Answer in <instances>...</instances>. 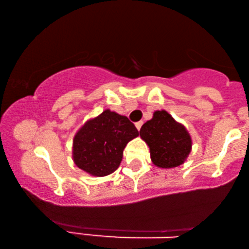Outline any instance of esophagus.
<instances>
[{
	"mask_svg": "<svg viewBox=\"0 0 249 249\" xmlns=\"http://www.w3.org/2000/svg\"><path fill=\"white\" fill-rule=\"evenodd\" d=\"M142 125V121H140V122H137V123H135V126H136V128H137L138 130L141 129Z\"/></svg>",
	"mask_w": 249,
	"mask_h": 249,
	"instance_id": "esophagus-1",
	"label": "esophagus"
}]
</instances>
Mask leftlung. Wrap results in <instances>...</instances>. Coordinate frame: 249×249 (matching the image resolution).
Instances as JSON below:
<instances>
[{
	"instance_id": "1",
	"label": "left lung",
	"mask_w": 249,
	"mask_h": 249,
	"mask_svg": "<svg viewBox=\"0 0 249 249\" xmlns=\"http://www.w3.org/2000/svg\"><path fill=\"white\" fill-rule=\"evenodd\" d=\"M141 137L150 149V158L159 168H175L182 165L190 154L192 141L182 124L166 111H156L140 130Z\"/></svg>"
}]
</instances>
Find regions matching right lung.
Segmentation results:
<instances>
[{
  "instance_id": "obj_1",
  "label": "right lung",
  "mask_w": 249,
  "mask_h": 249,
  "mask_svg": "<svg viewBox=\"0 0 249 249\" xmlns=\"http://www.w3.org/2000/svg\"><path fill=\"white\" fill-rule=\"evenodd\" d=\"M138 135L140 132L127 117L105 109L75 134L73 161L91 176H107L119 168L125 146Z\"/></svg>"
}]
</instances>
